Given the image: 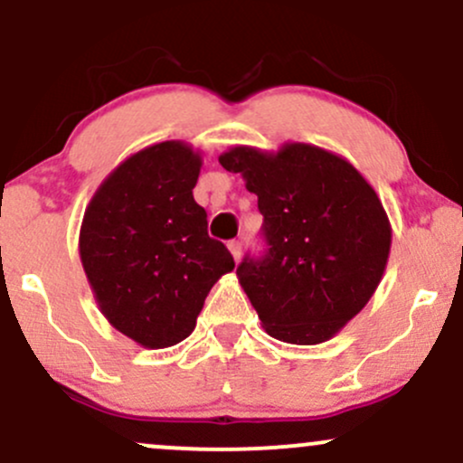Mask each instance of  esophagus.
<instances>
[{
	"label": "esophagus",
	"instance_id": "1",
	"mask_svg": "<svg viewBox=\"0 0 463 463\" xmlns=\"http://www.w3.org/2000/svg\"><path fill=\"white\" fill-rule=\"evenodd\" d=\"M230 251H232V256H233V260H241V253H242V242L241 241H230Z\"/></svg>",
	"mask_w": 463,
	"mask_h": 463
}]
</instances>
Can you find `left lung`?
<instances>
[{
  "instance_id": "1",
  "label": "left lung",
  "mask_w": 463,
  "mask_h": 463,
  "mask_svg": "<svg viewBox=\"0 0 463 463\" xmlns=\"http://www.w3.org/2000/svg\"><path fill=\"white\" fill-rule=\"evenodd\" d=\"M258 196L267 249L236 275L273 339L324 344L365 304L385 273L392 225L363 175L313 144L278 153L233 146L218 157Z\"/></svg>"
}]
</instances>
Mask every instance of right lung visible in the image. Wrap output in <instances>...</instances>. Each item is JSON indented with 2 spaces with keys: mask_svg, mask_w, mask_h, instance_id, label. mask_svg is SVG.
<instances>
[{
  "mask_svg": "<svg viewBox=\"0 0 463 463\" xmlns=\"http://www.w3.org/2000/svg\"><path fill=\"white\" fill-rule=\"evenodd\" d=\"M201 155L162 142L124 159L96 190L80 225V260L113 328L144 347H170L194 330L232 253L207 236L194 201Z\"/></svg>",
  "mask_w": 463,
  "mask_h": 463,
  "instance_id": "add662e5",
  "label": "right lung"
}]
</instances>
